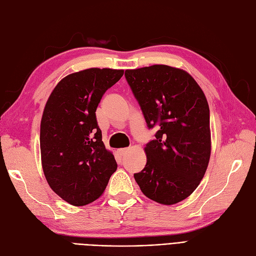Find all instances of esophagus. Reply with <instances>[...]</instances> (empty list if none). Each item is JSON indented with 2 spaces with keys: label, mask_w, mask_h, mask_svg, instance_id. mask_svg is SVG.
Masks as SVG:
<instances>
[{
  "label": "esophagus",
  "mask_w": 256,
  "mask_h": 256,
  "mask_svg": "<svg viewBox=\"0 0 256 256\" xmlns=\"http://www.w3.org/2000/svg\"><path fill=\"white\" fill-rule=\"evenodd\" d=\"M117 152H118V154L122 155V156H125L128 152H129V148H120L117 150Z\"/></svg>",
  "instance_id": "1"
}]
</instances>
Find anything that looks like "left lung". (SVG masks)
<instances>
[{
    "label": "left lung",
    "instance_id": "8db88e82",
    "mask_svg": "<svg viewBox=\"0 0 256 256\" xmlns=\"http://www.w3.org/2000/svg\"><path fill=\"white\" fill-rule=\"evenodd\" d=\"M125 76L148 128L158 130L144 148L146 164L134 180L148 198L174 204L202 181L211 155L210 110L202 89L182 68L154 64Z\"/></svg>",
    "mask_w": 256,
    "mask_h": 256
}]
</instances>
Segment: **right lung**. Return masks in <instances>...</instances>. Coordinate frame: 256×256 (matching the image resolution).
<instances>
[{"label": "right lung", "instance_id": "1", "mask_svg": "<svg viewBox=\"0 0 256 256\" xmlns=\"http://www.w3.org/2000/svg\"><path fill=\"white\" fill-rule=\"evenodd\" d=\"M124 70L90 68L66 75L54 88L40 120V160L46 181L75 206L98 199L117 169L96 118L102 96Z\"/></svg>", "mask_w": 256, "mask_h": 256}]
</instances>
